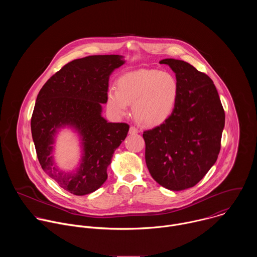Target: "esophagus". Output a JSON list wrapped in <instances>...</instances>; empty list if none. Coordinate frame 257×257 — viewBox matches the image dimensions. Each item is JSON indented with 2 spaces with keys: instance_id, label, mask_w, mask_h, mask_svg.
<instances>
[{
  "instance_id": "34e87169",
  "label": "esophagus",
  "mask_w": 257,
  "mask_h": 257,
  "mask_svg": "<svg viewBox=\"0 0 257 257\" xmlns=\"http://www.w3.org/2000/svg\"><path fill=\"white\" fill-rule=\"evenodd\" d=\"M138 131H139V130H138L135 126H131L130 129H129V133H130V134H137Z\"/></svg>"
}]
</instances>
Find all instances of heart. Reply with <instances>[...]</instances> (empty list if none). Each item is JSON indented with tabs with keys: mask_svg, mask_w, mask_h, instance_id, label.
Segmentation results:
<instances>
[{
	"mask_svg": "<svg viewBox=\"0 0 257 257\" xmlns=\"http://www.w3.org/2000/svg\"><path fill=\"white\" fill-rule=\"evenodd\" d=\"M178 82L168 72L138 70L126 73L117 81V89L106 92L108 108L125 116L132 103L135 120L143 126H157L172 114L178 98Z\"/></svg>",
	"mask_w": 257,
	"mask_h": 257,
	"instance_id": "heart-1",
	"label": "heart"
}]
</instances>
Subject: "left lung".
I'll return each mask as SVG.
<instances>
[{"instance_id": "obj_1", "label": "left lung", "mask_w": 257, "mask_h": 257, "mask_svg": "<svg viewBox=\"0 0 257 257\" xmlns=\"http://www.w3.org/2000/svg\"><path fill=\"white\" fill-rule=\"evenodd\" d=\"M175 72L178 98L169 118L143 132L145 163L163 187L179 191L195 186L221 151L225 111L213 81L187 62L165 59Z\"/></svg>"}]
</instances>
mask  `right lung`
Returning <instances> with one entry per match:
<instances>
[{"label": "right lung", "mask_w": 257, "mask_h": 257, "mask_svg": "<svg viewBox=\"0 0 257 257\" xmlns=\"http://www.w3.org/2000/svg\"><path fill=\"white\" fill-rule=\"evenodd\" d=\"M123 64L119 55L73 60L45 83L36 97L30 123L36 156L43 170L72 194H89L103 184L114 152L129 131L128 124L108 123L101 117L109 75ZM67 124L80 132L84 146L80 168L69 174L59 171L50 156L56 130Z\"/></svg>", "instance_id": "right-lung-1"}]
</instances>
